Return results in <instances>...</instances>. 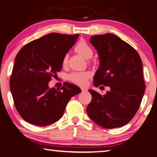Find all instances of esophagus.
<instances>
[{
    "instance_id": "34e87169",
    "label": "esophagus",
    "mask_w": 157,
    "mask_h": 157,
    "mask_svg": "<svg viewBox=\"0 0 157 157\" xmlns=\"http://www.w3.org/2000/svg\"><path fill=\"white\" fill-rule=\"evenodd\" d=\"M81 89H82V92H86L87 91V89L85 88V87H81Z\"/></svg>"
}]
</instances>
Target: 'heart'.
<instances>
[{
    "label": "heart",
    "instance_id": "obj_1",
    "mask_svg": "<svg viewBox=\"0 0 157 157\" xmlns=\"http://www.w3.org/2000/svg\"><path fill=\"white\" fill-rule=\"evenodd\" d=\"M75 50L86 59H90L94 54L91 48L86 41L83 40L79 41L77 44L75 46ZM67 61L68 56L66 55L62 60L63 65H66ZM90 76H91V73L88 71H78V72H73L71 73L68 76V79L69 80L76 84L84 85Z\"/></svg>",
    "mask_w": 157,
    "mask_h": 157
}]
</instances>
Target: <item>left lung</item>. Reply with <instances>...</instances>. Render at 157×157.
<instances>
[{
    "mask_svg": "<svg viewBox=\"0 0 157 157\" xmlns=\"http://www.w3.org/2000/svg\"><path fill=\"white\" fill-rule=\"evenodd\" d=\"M89 41L100 60L94 85L108 86L110 91L102 95L89 90L92 100L87 114L105 128L124 126L137 112L145 93L141 59L134 48L115 34L93 36Z\"/></svg>",
    "mask_w": 157,
    "mask_h": 157,
    "instance_id": "8db88e82",
    "label": "left lung"
}]
</instances>
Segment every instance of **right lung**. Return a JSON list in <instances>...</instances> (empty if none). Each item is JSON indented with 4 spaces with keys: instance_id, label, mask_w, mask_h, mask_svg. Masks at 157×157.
<instances>
[{
    "instance_id": "obj_1",
    "label": "right lung",
    "mask_w": 157,
    "mask_h": 157,
    "mask_svg": "<svg viewBox=\"0 0 157 157\" xmlns=\"http://www.w3.org/2000/svg\"><path fill=\"white\" fill-rule=\"evenodd\" d=\"M79 34L50 33L25 45L17 53L10 85L14 105L23 120L37 126L49 125L62 118L66 106L81 93L66 83L59 90L48 87L62 70V60Z\"/></svg>"
}]
</instances>
